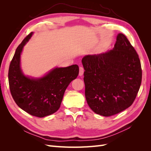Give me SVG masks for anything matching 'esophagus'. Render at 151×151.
I'll return each mask as SVG.
<instances>
[{"label": "esophagus", "mask_w": 151, "mask_h": 151, "mask_svg": "<svg viewBox=\"0 0 151 151\" xmlns=\"http://www.w3.org/2000/svg\"><path fill=\"white\" fill-rule=\"evenodd\" d=\"M84 68L83 67H79V76H82L83 75V74H84Z\"/></svg>", "instance_id": "obj_1"}]
</instances>
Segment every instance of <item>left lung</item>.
<instances>
[{"mask_svg":"<svg viewBox=\"0 0 151 151\" xmlns=\"http://www.w3.org/2000/svg\"><path fill=\"white\" fill-rule=\"evenodd\" d=\"M85 96L92 110L109 116L130 107L142 81L139 55L126 36L119 33L113 50L82 59Z\"/></svg>","mask_w":151,"mask_h":151,"instance_id":"8db88e82","label":"left lung"}]
</instances>
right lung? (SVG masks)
Wrapping results in <instances>:
<instances>
[{"label": "right lung", "instance_id": "right-lung-1", "mask_svg": "<svg viewBox=\"0 0 151 151\" xmlns=\"http://www.w3.org/2000/svg\"><path fill=\"white\" fill-rule=\"evenodd\" d=\"M33 33L17 48L9 69L8 79L12 96L20 108L40 118L52 115L60 106L65 91L79 74V67H55L39 78L25 76L21 67V55Z\"/></svg>", "mask_w": 151, "mask_h": 151}]
</instances>
